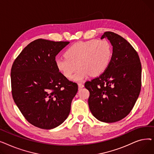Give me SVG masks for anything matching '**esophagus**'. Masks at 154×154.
Returning <instances> with one entry per match:
<instances>
[{"instance_id": "1", "label": "esophagus", "mask_w": 154, "mask_h": 154, "mask_svg": "<svg viewBox=\"0 0 154 154\" xmlns=\"http://www.w3.org/2000/svg\"><path fill=\"white\" fill-rule=\"evenodd\" d=\"M78 85H79V89H80V88H83L84 87V85L83 84H82V83H79L78 84Z\"/></svg>"}]
</instances>
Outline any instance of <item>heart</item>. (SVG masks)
Segmentation results:
<instances>
[{"instance_id": "b5f03b06", "label": "heart", "mask_w": 154, "mask_h": 154, "mask_svg": "<svg viewBox=\"0 0 154 154\" xmlns=\"http://www.w3.org/2000/svg\"><path fill=\"white\" fill-rule=\"evenodd\" d=\"M112 48L106 40L92 39L76 42L67 48L65 57L55 59L58 70L67 78L80 82L88 75L99 76L106 71L110 63Z\"/></svg>"}]
</instances>
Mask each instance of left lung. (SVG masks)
I'll return each mask as SVG.
<instances>
[{
    "label": "left lung",
    "mask_w": 154,
    "mask_h": 154,
    "mask_svg": "<svg viewBox=\"0 0 154 154\" xmlns=\"http://www.w3.org/2000/svg\"><path fill=\"white\" fill-rule=\"evenodd\" d=\"M113 46L109 66L100 76L85 83L90 92L88 107L101 122L112 123L122 120L132 110L141 90L142 66L139 56L124 38L106 32Z\"/></svg>",
    "instance_id": "1"
}]
</instances>
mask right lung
I'll list each match as a JSON object with an SVG mask.
<instances>
[{"label": "right lung", "mask_w": 154, "mask_h": 154, "mask_svg": "<svg viewBox=\"0 0 154 154\" xmlns=\"http://www.w3.org/2000/svg\"><path fill=\"white\" fill-rule=\"evenodd\" d=\"M69 44L35 40L12 64L13 99L25 119L37 127L54 128L69 115L78 85L63 76L55 65V56Z\"/></svg>", "instance_id": "right-lung-1"}]
</instances>
